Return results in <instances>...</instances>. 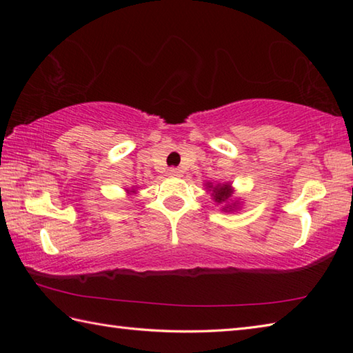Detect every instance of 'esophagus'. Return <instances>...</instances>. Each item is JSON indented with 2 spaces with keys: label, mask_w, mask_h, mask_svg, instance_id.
I'll use <instances>...</instances> for the list:
<instances>
[{
  "label": "esophagus",
  "mask_w": 353,
  "mask_h": 353,
  "mask_svg": "<svg viewBox=\"0 0 353 353\" xmlns=\"http://www.w3.org/2000/svg\"><path fill=\"white\" fill-rule=\"evenodd\" d=\"M168 174H170V176H181V174H182V170H179V168H170V170H168Z\"/></svg>",
  "instance_id": "1"
}]
</instances>
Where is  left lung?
<instances>
[{
  "label": "left lung",
  "instance_id": "1",
  "mask_svg": "<svg viewBox=\"0 0 353 353\" xmlns=\"http://www.w3.org/2000/svg\"><path fill=\"white\" fill-rule=\"evenodd\" d=\"M206 191L211 194L216 206H221L223 212H235L241 209V199H235V190L230 182H206Z\"/></svg>",
  "mask_w": 353,
  "mask_h": 353
}]
</instances>
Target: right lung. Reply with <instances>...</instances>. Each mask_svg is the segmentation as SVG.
Returning a JSON list of instances; mask_svg holds the SVG:
<instances>
[{
  "instance_id": "add662e5",
  "label": "right lung",
  "mask_w": 353,
  "mask_h": 353,
  "mask_svg": "<svg viewBox=\"0 0 353 353\" xmlns=\"http://www.w3.org/2000/svg\"><path fill=\"white\" fill-rule=\"evenodd\" d=\"M125 192H127V196H134V194L138 192V186H132L130 190L127 188V190H125Z\"/></svg>"
}]
</instances>
